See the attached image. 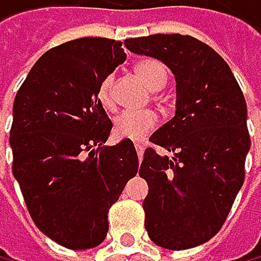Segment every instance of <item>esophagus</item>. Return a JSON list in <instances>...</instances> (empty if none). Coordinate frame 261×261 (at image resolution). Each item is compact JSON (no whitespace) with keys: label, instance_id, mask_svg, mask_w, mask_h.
<instances>
[{"label":"esophagus","instance_id":"obj_1","mask_svg":"<svg viewBox=\"0 0 261 261\" xmlns=\"http://www.w3.org/2000/svg\"><path fill=\"white\" fill-rule=\"evenodd\" d=\"M136 150L139 155V160H142V156H144V142H136Z\"/></svg>","mask_w":261,"mask_h":261}]
</instances>
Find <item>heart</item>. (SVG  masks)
<instances>
[{
    "instance_id": "obj_1",
    "label": "heart",
    "mask_w": 261,
    "mask_h": 261,
    "mask_svg": "<svg viewBox=\"0 0 261 261\" xmlns=\"http://www.w3.org/2000/svg\"><path fill=\"white\" fill-rule=\"evenodd\" d=\"M136 73L144 82L150 91H159L167 85V71L163 65L153 60H144L136 65ZM114 78L106 75L98 86V99L106 109H114V94H113ZM156 114L152 111H124L114 119V134L116 137L140 140L147 136L156 125Z\"/></svg>"
}]
</instances>
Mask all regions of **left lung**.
<instances>
[{
	"mask_svg": "<svg viewBox=\"0 0 261 261\" xmlns=\"http://www.w3.org/2000/svg\"><path fill=\"white\" fill-rule=\"evenodd\" d=\"M124 45L165 63L176 82L175 116L150 137L173 156L147 148L139 168L148 183L147 233L168 250L198 247L219 232L244 185L245 98L222 57L191 36L155 34Z\"/></svg>",
	"mask_w": 261,
	"mask_h": 261,
	"instance_id": "left-lung-1",
	"label": "left lung"
}]
</instances>
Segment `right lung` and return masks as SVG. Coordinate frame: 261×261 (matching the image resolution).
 Listing matches in <instances>:
<instances>
[{"instance_id":"add662e5","label":"right lung","mask_w":261,"mask_h":261,"mask_svg":"<svg viewBox=\"0 0 261 261\" xmlns=\"http://www.w3.org/2000/svg\"><path fill=\"white\" fill-rule=\"evenodd\" d=\"M124 60L113 39L65 42L36 62L14 99L13 175L40 232L73 250L106 239L108 211L139 168L132 140L105 145L113 122L98 99Z\"/></svg>"}]
</instances>
